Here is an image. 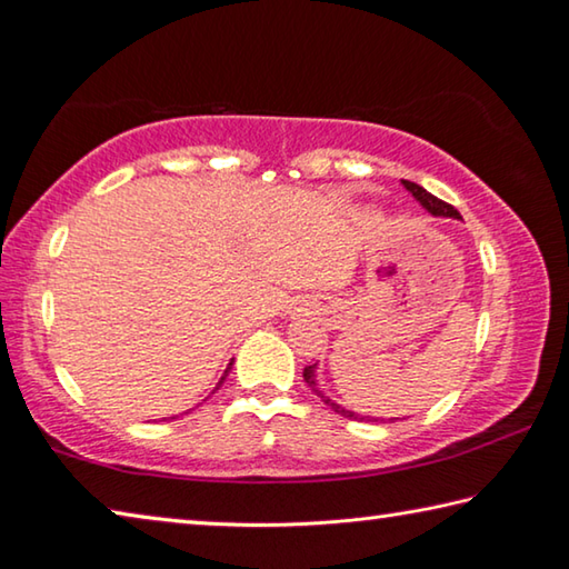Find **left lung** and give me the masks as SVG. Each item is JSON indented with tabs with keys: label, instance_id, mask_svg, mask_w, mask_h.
Instances as JSON below:
<instances>
[{
	"label": "left lung",
	"instance_id": "left-lung-1",
	"mask_svg": "<svg viewBox=\"0 0 569 569\" xmlns=\"http://www.w3.org/2000/svg\"><path fill=\"white\" fill-rule=\"evenodd\" d=\"M403 182V188H407L413 198L419 200L421 203V208L423 210H429L431 216H441V218H461L459 216V210L455 208V206H449V203H445V200H439L437 196H431V192H427L423 190L421 186H417V182H411V180H401ZM303 379H306V383L308 387H311V391H316V397H321V401L323 403H329V407L336 411V413H341V417H349V419H366V421H379V419H373V417H359V413L356 411H349V409H343L341 403H336V401H331L329 397H326V393L319 389V381H316V363L313 366H306L303 369ZM383 421V419H381ZM393 421V419H391Z\"/></svg>",
	"mask_w": 569,
	"mask_h": 569
}]
</instances>
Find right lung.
<instances>
[{
  "label": "right lung",
  "mask_w": 569,
  "mask_h": 569,
  "mask_svg": "<svg viewBox=\"0 0 569 569\" xmlns=\"http://www.w3.org/2000/svg\"><path fill=\"white\" fill-rule=\"evenodd\" d=\"M230 366H233V361H230V363H228V369H226V373H223V377H220V381H218V387H220V383H223V381H226V377H228V371H230ZM218 387H216V389H218Z\"/></svg>",
  "instance_id": "1"
}]
</instances>
